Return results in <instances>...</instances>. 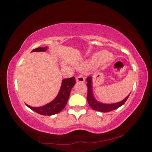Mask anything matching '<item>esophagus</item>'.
Masks as SVG:
<instances>
[{"instance_id": "34e87169", "label": "esophagus", "mask_w": 152, "mask_h": 152, "mask_svg": "<svg viewBox=\"0 0 152 152\" xmlns=\"http://www.w3.org/2000/svg\"><path fill=\"white\" fill-rule=\"evenodd\" d=\"M76 82L77 83H84L85 82V78L82 75H78L76 76Z\"/></svg>"}]
</instances>
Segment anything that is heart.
Returning a JSON list of instances; mask_svg holds the SVG:
<instances>
[{"mask_svg":"<svg viewBox=\"0 0 152 152\" xmlns=\"http://www.w3.org/2000/svg\"><path fill=\"white\" fill-rule=\"evenodd\" d=\"M100 59H102L103 62H106L111 59V55L106 53H97L95 54L89 60V64H95L99 61Z\"/></svg>","mask_w":152,"mask_h":152,"instance_id":"heart-1","label":"heart"}]
</instances>
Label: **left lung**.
<instances>
[{"instance_id":"left-lung-1","label":"left lung","mask_w":152,"mask_h":152,"mask_svg":"<svg viewBox=\"0 0 152 152\" xmlns=\"http://www.w3.org/2000/svg\"><path fill=\"white\" fill-rule=\"evenodd\" d=\"M86 86L88 87L87 91V101L90 106L91 107L93 110L96 111H99L102 112H111V111L117 109L118 107L122 106L124 103L126 102L129 97V95L127 97L122 100V102L112 103V104H105V103H102L97 102V100L94 98V96L93 95V87H92V78L91 76H88L86 78Z\"/></svg>"}]
</instances>
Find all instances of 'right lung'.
I'll return each mask as SVG.
<instances>
[{
    "label": "right lung",
    "instance_id": "right-lung-1",
    "mask_svg": "<svg viewBox=\"0 0 152 152\" xmlns=\"http://www.w3.org/2000/svg\"><path fill=\"white\" fill-rule=\"evenodd\" d=\"M47 47H39L32 50V52L46 51ZM76 83V79L74 77L69 78H66L62 80L61 88L53 101L48 104L43 105L42 107H31L26 104V105L33 111L38 114L44 115H51L56 114L66 107L67 101L69 97V94L72 87Z\"/></svg>",
    "mask_w": 152,
    "mask_h": 152
}]
</instances>
